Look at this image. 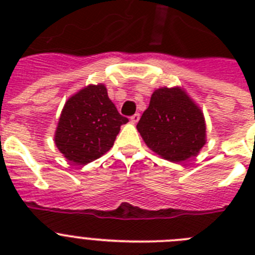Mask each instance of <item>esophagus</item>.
Listing matches in <instances>:
<instances>
[{
	"label": "esophagus",
	"mask_w": 255,
	"mask_h": 255,
	"mask_svg": "<svg viewBox=\"0 0 255 255\" xmlns=\"http://www.w3.org/2000/svg\"><path fill=\"white\" fill-rule=\"evenodd\" d=\"M139 120H140V115L139 114H135L130 117V121H131V124H136Z\"/></svg>",
	"instance_id": "obj_1"
}]
</instances>
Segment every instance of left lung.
I'll use <instances>...</instances> for the list:
<instances>
[{"instance_id":"1","label":"left lung","mask_w":255,"mask_h":255,"mask_svg":"<svg viewBox=\"0 0 255 255\" xmlns=\"http://www.w3.org/2000/svg\"><path fill=\"white\" fill-rule=\"evenodd\" d=\"M136 129L150 150L171 162L195 157L207 141L203 111L181 87L155 89Z\"/></svg>"}]
</instances>
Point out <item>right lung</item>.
<instances>
[{
  "label": "right lung",
  "instance_id": "add662e5",
  "mask_svg": "<svg viewBox=\"0 0 255 255\" xmlns=\"http://www.w3.org/2000/svg\"><path fill=\"white\" fill-rule=\"evenodd\" d=\"M128 121L108 98L105 84H89L65 102L55 131L56 147L67 161L87 164L111 149Z\"/></svg>",
  "mask_w": 255,
  "mask_h": 255
}]
</instances>
